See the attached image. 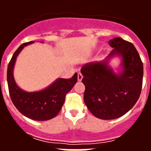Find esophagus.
I'll use <instances>...</instances> for the list:
<instances>
[{
	"label": "esophagus",
	"mask_w": 151,
	"mask_h": 151,
	"mask_svg": "<svg viewBox=\"0 0 151 151\" xmlns=\"http://www.w3.org/2000/svg\"><path fill=\"white\" fill-rule=\"evenodd\" d=\"M83 78V76L81 73H78V81H82V79Z\"/></svg>",
	"instance_id": "obj_1"
}]
</instances>
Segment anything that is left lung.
<instances>
[{
    "label": "left lung",
    "instance_id": "8db88e82",
    "mask_svg": "<svg viewBox=\"0 0 151 151\" xmlns=\"http://www.w3.org/2000/svg\"><path fill=\"white\" fill-rule=\"evenodd\" d=\"M109 44L113 50L108 57L122 56V73L116 74L106 61L88 63L81 69L85 104L101 119L119 118L129 111L139 98L143 82V63L133 44L121 38Z\"/></svg>",
    "mask_w": 151,
    "mask_h": 151
}]
</instances>
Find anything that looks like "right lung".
Returning a JSON list of instances; mask_svg holds the SVG:
<instances>
[{"label":"right lung","instance_id":"obj_1","mask_svg":"<svg viewBox=\"0 0 151 151\" xmlns=\"http://www.w3.org/2000/svg\"><path fill=\"white\" fill-rule=\"evenodd\" d=\"M33 42L22 44L13 54L7 67L8 88L12 102L22 114L34 120L45 121L55 117L60 111L66 94L76 83L78 74L76 73L70 78H59L40 91L26 92L19 88L13 78V66L24 47Z\"/></svg>","mask_w":151,"mask_h":151}]
</instances>
